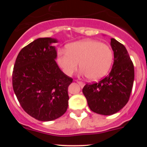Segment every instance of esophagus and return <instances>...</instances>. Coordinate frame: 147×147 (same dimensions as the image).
Masks as SVG:
<instances>
[{"label":"esophagus","instance_id":"obj_1","mask_svg":"<svg viewBox=\"0 0 147 147\" xmlns=\"http://www.w3.org/2000/svg\"><path fill=\"white\" fill-rule=\"evenodd\" d=\"M77 82L79 84V86H80L82 88H83L84 86V85H85V84H84V82H81V81H77Z\"/></svg>","mask_w":147,"mask_h":147}]
</instances>
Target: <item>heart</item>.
<instances>
[{"instance_id": "1", "label": "heart", "mask_w": 147, "mask_h": 147, "mask_svg": "<svg viewBox=\"0 0 147 147\" xmlns=\"http://www.w3.org/2000/svg\"><path fill=\"white\" fill-rule=\"evenodd\" d=\"M113 59L110 47L98 41L85 39L66 46L65 52H60L57 61L67 75H72L79 68L90 80L105 76L110 70Z\"/></svg>"}]
</instances>
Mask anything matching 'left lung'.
<instances>
[{"mask_svg":"<svg viewBox=\"0 0 147 147\" xmlns=\"http://www.w3.org/2000/svg\"><path fill=\"white\" fill-rule=\"evenodd\" d=\"M111 45L114 62L109 75L82 90L90 110L104 115L116 113L127 104L134 81V66L124 45L113 38Z\"/></svg>","mask_w":147,"mask_h":147,"instance_id":"left-lung-1","label":"left lung"}]
</instances>
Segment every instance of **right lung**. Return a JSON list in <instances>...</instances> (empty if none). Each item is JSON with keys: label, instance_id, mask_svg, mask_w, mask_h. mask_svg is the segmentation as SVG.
Masks as SVG:
<instances>
[{"label": "right lung", "instance_id": "1", "mask_svg": "<svg viewBox=\"0 0 147 147\" xmlns=\"http://www.w3.org/2000/svg\"><path fill=\"white\" fill-rule=\"evenodd\" d=\"M53 43L57 40L39 38L24 47L16 57L12 73L13 89L21 107L43 122L56 119L66 112L68 88L72 82L55 61Z\"/></svg>", "mask_w": 147, "mask_h": 147}]
</instances>
